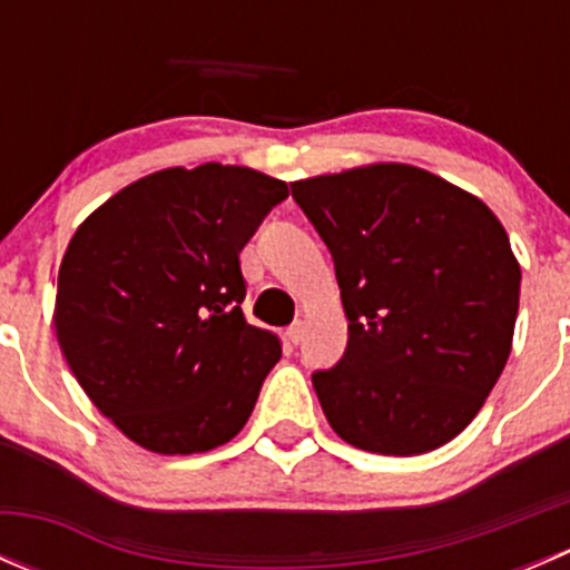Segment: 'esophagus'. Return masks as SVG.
<instances>
[{
	"label": "esophagus",
	"mask_w": 570,
	"mask_h": 570,
	"mask_svg": "<svg viewBox=\"0 0 570 570\" xmlns=\"http://www.w3.org/2000/svg\"><path fill=\"white\" fill-rule=\"evenodd\" d=\"M303 331H306V325H303V320L292 322V325L286 327V338H289L292 344H301V342H303Z\"/></svg>",
	"instance_id": "1"
}]
</instances>
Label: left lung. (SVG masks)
Wrapping results in <instances>:
<instances>
[{
  "label": "left lung",
  "mask_w": 570,
  "mask_h": 570,
  "mask_svg": "<svg viewBox=\"0 0 570 570\" xmlns=\"http://www.w3.org/2000/svg\"><path fill=\"white\" fill-rule=\"evenodd\" d=\"M336 267L347 350L314 372L338 439L411 458L469 428L497 386L521 267L476 195L430 170L375 163L292 181Z\"/></svg>",
  "instance_id": "left-lung-1"
}]
</instances>
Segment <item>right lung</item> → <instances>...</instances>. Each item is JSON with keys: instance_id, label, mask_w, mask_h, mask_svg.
I'll use <instances>...</instances> for the list:
<instances>
[{"instance_id": "1", "label": "right lung", "mask_w": 570, "mask_h": 570, "mask_svg": "<svg viewBox=\"0 0 570 570\" xmlns=\"http://www.w3.org/2000/svg\"><path fill=\"white\" fill-rule=\"evenodd\" d=\"M281 178L206 163L142 176L68 243L55 331L73 377L137 446L193 455L245 428L281 342L245 322L239 253Z\"/></svg>"}]
</instances>
